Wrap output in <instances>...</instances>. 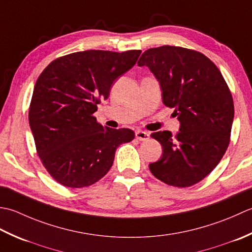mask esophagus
<instances>
[{"label":"esophagus","mask_w":252,"mask_h":252,"mask_svg":"<svg viewBox=\"0 0 252 252\" xmlns=\"http://www.w3.org/2000/svg\"><path fill=\"white\" fill-rule=\"evenodd\" d=\"M135 135H136L137 139L140 140V141H147L149 139V133L146 132V131H143V130H137L135 132Z\"/></svg>","instance_id":"34e87169"}]
</instances>
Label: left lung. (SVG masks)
Returning <instances> with one entry per match:
<instances>
[{"label":"left lung","mask_w":252,"mask_h":252,"mask_svg":"<svg viewBox=\"0 0 252 252\" xmlns=\"http://www.w3.org/2000/svg\"><path fill=\"white\" fill-rule=\"evenodd\" d=\"M137 64L155 75L163 103L175 109L181 125L176 136L168 130L151 133L163 155L149 168L171 186H192L213 171L228 147L234 121L228 87L213 62L193 50L149 49Z\"/></svg>","instance_id":"left-lung-1"}]
</instances>
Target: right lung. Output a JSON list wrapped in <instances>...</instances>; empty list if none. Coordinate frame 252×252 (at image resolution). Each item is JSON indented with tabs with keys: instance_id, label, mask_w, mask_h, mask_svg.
I'll return each instance as SVG.
<instances>
[{
	"instance_id": "1",
	"label": "right lung",
	"mask_w": 252,
	"mask_h": 252,
	"mask_svg": "<svg viewBox=\"0 0 252 252\" xmlns=\"http://www.w3.org/2000/svg\"><path fill=\"white\" fill-rule=\"evenodd\" d=\"M140 50H89L50 63L34 85L29 125L44 167L56 182L87 187L109 172L117 147L135 137L129 128L103 127L94 113L116 78L129 70Z\"/></svg>"
}]
</instances>
